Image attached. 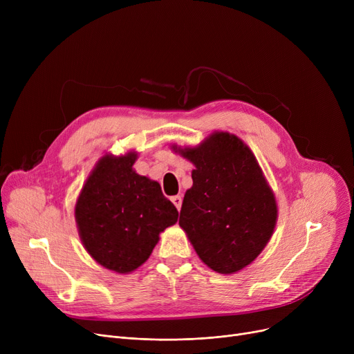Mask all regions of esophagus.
I'll use <instances>...</instances> for the list:
<instances>
[{
    "instance_id": "esophagus-1",
    "label": "esophagus",
    "mask_w": 354,
    "mask_h": 354,
    "mask_svg": "<svg viewBox=\"0 0 354 354\" xmlns=\"http://www.w3.org/2000/svg\"><path fill=\"white\" fill-rule=\"evenodd\" d=\"M172 202H174V205L176 207V209L180 211V207H182V196H180V195L172 196Z\"/></svg>"
}]
</instances>
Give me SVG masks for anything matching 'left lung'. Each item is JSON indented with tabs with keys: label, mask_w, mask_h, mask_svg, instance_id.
<instances>
[{
	"label": "left lung",
	"mask_w": 354,
	"mask_h": 354,
	"mask_svg": "<svg viewBox=\"0 0 354 354\" xmlns=\"http://www.w3.org/2000/svg\"><path fill=\"white\" fill-rule=\"evenodd\" d=\"M195 165L179 225L211 270L234 274L261 254L277 224L272 189L251 149L228 132L195 147L172 146Z\"/></svg>",
	"instance_id": "8db88e82"
}]
</instances>
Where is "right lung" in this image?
<instances>
[{
    "label": "right lung",
    "instance_id": "right-lung-1",
    "mask_svg": "<svg viewBox=\"0 0 354 354\" xmlns=\"http://www.w3.org/2000/svg\"><path fill=\"white\" fill-rule=\"evenodd\" d=\"M136 159V152L100 158L74 208L86 251L97 264L119 274L139 268L159 234L179 215L156 180L133 171Z\"/></svg>",
    "mask_w": 354,
    "mask_h": 354
}]
</instances>
